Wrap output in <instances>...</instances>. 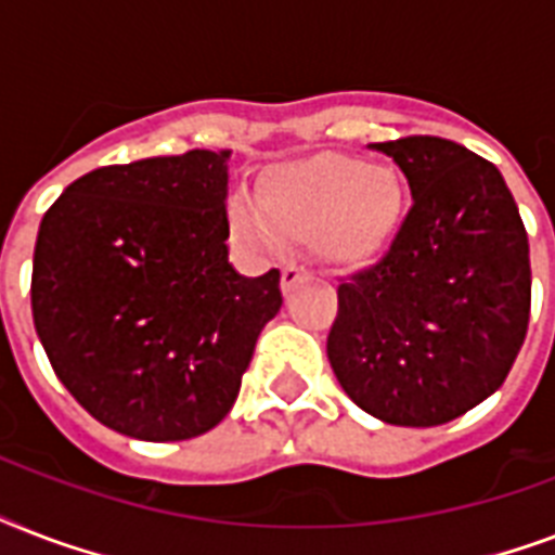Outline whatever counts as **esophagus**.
<instances>
[{"label":"esophagus","instance_id":"1","mask_svg":"<svg viewBox=\"0 0 555 555\" xmlns=\"http://www.w3.org/2000/svg\"><path fill=\"white\" fill-rule=\"evenodd\" d=\"M305 279H308V270L299 268V264H285V268H282V294H294Z\"/></svg>","mask_w":555,"mask_h":555}]
</instances>
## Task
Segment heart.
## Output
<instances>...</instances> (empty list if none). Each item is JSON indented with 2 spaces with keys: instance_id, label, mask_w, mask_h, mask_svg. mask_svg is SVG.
Masks as SVG:
<instances>
[{
  "instance_id": "1",
  "label": "heart",
  "mask_w": 555,
  "mask_h": 555,
  "mask_svg": "<svg viewBox=\"0 0 555 555\" xmlns=\"http://www.w3.org/2000/svg\"><path fill=\"white\" fill-rule=\"evenodd\" d=\"M403 209L397 169L325 152L270 167L256 204L230 201V227L259 250H279L282 238L311 242L328 264L365 268L395 242Z\"/></svg>"
}]
</instances>
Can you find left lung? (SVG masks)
<instances>
[{
	"label": "left lung",
	"mask_w": 555,
	"mask_h": 555,
	"mask_svg": "<svg viewBox=\"0 0 555 555\" xmlns=\"http://www.w3.org/2000/svg\"><path fill=\"white\" fill-rule=\"evenodd\" d=\"M403 169L412 209L388 253L337 287L328 360L363 412L440 426L499 391L530 322V244L513 192L461 143H371Z\"/></svg>",
	"instance_id": "8db88e82"
}]
</instances>
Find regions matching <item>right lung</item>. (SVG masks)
<instances>
[{"label": "right lung", "instance_id": "add662e5", "mask_svg": "<svg viewBox=\"0 0 555 555\" xmlns=\"http://www.w3.org/2000/svg\"><path fill=\"white\" fill-rule=\"evenodd\" d=\"M230 150L100 167L51 204L34 247L30 311L51 369L103 426L186 440L224 421L279 270L227 259Z\"/></svg>", "mask_w": 555, "mask_h": 555}]
</instances>
